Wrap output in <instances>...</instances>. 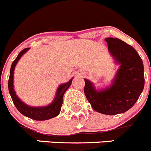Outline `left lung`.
Wrapping results in <instances>:
<instances>
[{
	"instance_id": "1",
	"label": "left lung",
	"mask_w": 151,
	"mask_h": 151,
	"mask_svg": "<svg viewBox=\"0 0 151 151\" xmlns=\"http://www.w3.org/2000/svg\"><path fill=\"white\" fill-rule=\"evenodd\" d=\"M105 40L110 54L120 66L110 87L96 91L93 83L85 79L84 92L93 110L103 114L115 115L129 110L138 100L145 86L144 66L131 45L114 37Z\"/></svg>"
}]
</instances>
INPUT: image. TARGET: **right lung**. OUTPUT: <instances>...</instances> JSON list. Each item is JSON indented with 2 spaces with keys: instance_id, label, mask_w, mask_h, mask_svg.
I'll list each match as a JSON object with an SVG mask.
<instances>
[{
  "instance_id": "right-lung-1",
  "label": "right lung",
  "mask_w": 151,
  "mask_h": 151,
  "mask_svg": "<svg viewBox=\"0 0 151 151\" xmlns=\"http://www.w3.org/2000/svg\"><path fill=\"white\" fill-rule=\"evenodd\" d=\"M29 49V48H26V49H23L18 54L16 59L13 61L12 64L8 82L9 91L14 105L19 111V112L21 113L23 115L30 118V119H34V120H46V119H52V118L58 116L60 112L61 106H62L63 100V95L67 89L71 86L73 78L71 79L68 83L60 85L58 87L55 99L50 105L44 107H31L25 104L19 99L14 91V86H13V78H14L13 75H14V67H15L17 63L18 62L20 58L23 56V54L26 53Z\"/></svg>"
}]
</instances>
